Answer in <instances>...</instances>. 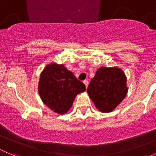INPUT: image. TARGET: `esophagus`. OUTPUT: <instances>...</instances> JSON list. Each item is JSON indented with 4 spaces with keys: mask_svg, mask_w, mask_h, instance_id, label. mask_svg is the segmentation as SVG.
Masks as SVG:
<instances>
[{
    "mask_svg": "<svg viewBox=\"0 0 156 156\" xmlns=\"http://www.w3.org/2000/svg\"><path fill=\"white\" fill-rule=\"evenodd\" d=\"M84 85L86 86V87H87L88 84H89V82H88L87 80H85V81H84Z\"/></svg>",
    "mask_w": 156,
    "mask_h": 156,
    "instance_id": "esophagus-1",
    "label": "esophagus"
}]
</instances>
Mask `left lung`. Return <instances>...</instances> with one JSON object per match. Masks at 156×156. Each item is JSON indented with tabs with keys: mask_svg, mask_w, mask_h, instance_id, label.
Returning a JSON list of instances; mask_svg holds the SVG:
<instances>
[{
	"mask_svg": "<svg viewBox=\"0 0 156 156\" xmlns=\"http://www.w3.org/2000/svg\"><path fill=\"white\" fill-rule=\"evenodd\" d=\"M127 78L121 69L100 67L87 87L90 98L103 112H110L126 97Z\"/></svg>",
	"mask_w": 156,
	"mask_h": 156,
	"instance_id": "8db88e82",
	"label": "left lung"
}]
</instances>
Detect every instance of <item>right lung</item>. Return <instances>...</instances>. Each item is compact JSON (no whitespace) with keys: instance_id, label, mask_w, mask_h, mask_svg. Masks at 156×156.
I'll list each match as a JSON object with an SVG mask.
<instances>
[{"instance_id":"right-lung-1","label":"right lung","mask_w":156,"mask_h":156,"mask_svg":"<svg viewBox=\"0 0 156 156\" xmlns=\"http://www.w3.org/2000/svg\"><path fill=\"white\" fill-rule=\"evenodd\" d=\"M83 82L63 65H48L40 76L38 93L42 101L50 109L64 114L72 107L75 97L85 91Z\"/></svg>"}]
</instances>
